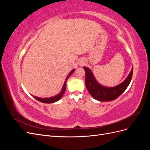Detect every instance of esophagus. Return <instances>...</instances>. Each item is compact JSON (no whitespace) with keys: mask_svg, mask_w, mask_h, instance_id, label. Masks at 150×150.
I'll return each instance as SVG.
<instances>
[{"mask_svg":"<svg viewBox=\"0 0 150 150\" xmlns=\"http://www.w3.org/2000/svg\"><path fill=\"white\" fill-rule=\"evenodd\" d=\"M79 64L81 65V66H82V65L83 64V62H79Z\"/></svg>","mask_w":150,"mask_h":150,"instance_id":"esophagus-1","label":"esophagus"}]
</instances>
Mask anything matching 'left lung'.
I'll return each instance as SVG.
<instances>
[{"label": "left lung", "instance_id": "8db88e82", "mask_svg": "<svg viewBox=\"0 0 150 150\" xmlns=\"http://www.w3.org/2000/svg\"><path fill=\"white\" fill-rule=\"evenodd\" d=\"M86 72L85 84L91 96L99 101H110L118 98L129 86L133 76V66L123 82L115 87H106L99 84L94 78L92 71L84 67Z\"/></svg>", "mask_w": 150, "mask_h": 150}]
</instances>
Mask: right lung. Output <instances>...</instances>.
<instances>
[{"mask_svg":"<svg viewBox=\"0 0 150 150\" xmlns=\"http://www.w3.org/2000/svg\"><path fill=\"white\" fill-rule=\"evenodd\" d=\"M75 71V69H72L69 73V74L67 75V78L64 81V85H63L62 88V89L60 93L57 94L56 96H54L53 97H51V98H38V97H36V96H33L35 99H37L38 101H40V102H42V103H55L57 101L59 100L60 99H61V98L63 96V95H64V93H65V91H66V83L67 81V79H69V77L71 76V74L73 73L74 71Z\"/></svg>","mask_w":150,"mask_h":150,"instance_id":"1","label":"right lung"}]
</instances>
